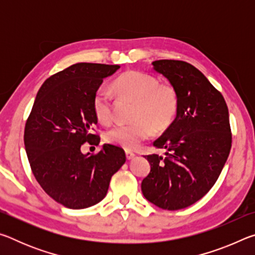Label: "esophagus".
I'll use <instances>...</instances> for the list:
<instances>
[{
    "mask_svg": "<svg viewBox=\"0 0 255 255\" xmlns=\"http://www.w3.org/2000/svg\"><path fill=\"white\" fill-rule=\"evenodd\" d=\"M126 157H127V159H132L133 157H135V153L130 152V150H126Z\"/></svg>",
    "mask_w": 255,
    "mask_h": 255,
    "instance_id": "obj_1",
    "label": "esophagus"
}]
</instances>
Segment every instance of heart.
<instances>
[{
  "label": "heart",
  "mask_w": 255,
  "mask_h": 255,
  "mask_svg": "<svg viewBox=\"0 0 255 255\" xmlns=\"http://www.w3.org/2000/svg\"><path fill=\"white\" fill-rule=\"evenodd\" d=\"M115 91L123 99L135 101L131 123L118 124L106 133L109 144L126 149H135L153 136L154 130H166L178 116L180 97L171 83H159L156 76L139 71H127L112 83ZM93 110L99 122L109 124L114 119L115 102L105 88L97 90L93 97Z\"/></svg>",
  "instance_id": "heart-1"
}]
</instances>
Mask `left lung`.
I'll use <instances>...</instances> for the list:
<instances>
[{
	"instance_id": "1",
	"label": "left lung",
	"mask_w": 255,
	"mask_h": 255,
	"mask_svg": "<svg viewBox=\"0 0 255 255\" xmlns=\"http://www.w3.org/2000/svg\"><path fill=\"white\" fill-rule=\"evenodd\" d=\"M154 70L179 92L174 123L154 141L165 156L146 155L150 172L141 182L149 202L162 209H183L200 200L217 181L232 147L226 101L202 73L183 60L159 59Z\"/></svg>"
}]
</instances>
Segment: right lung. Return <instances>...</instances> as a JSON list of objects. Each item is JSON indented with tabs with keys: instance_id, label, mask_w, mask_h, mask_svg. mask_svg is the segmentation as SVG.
Masks as SVG:
<instances>
[{
	"instance_id": "obj_1",
	"label": "right lung",
	"mask_w": 255,
	"mask_h": 255,
	"mask_svg": "<svg viewBox=\"0 0 255 255\" xmlns=\"http://www.w3.org/2000/svg\"><path fill=\"white\" fill-rule=\"evenodd\" d=\"M118 68L77 63L51 75L38 91L25 123L24 146L34 178L47 195L67 208L100 202L112 175L126 162L124 149L110 144L96 154L81 152L85 143H100L93 97L103 79Z\"/></svg>"
}]
</instances>
